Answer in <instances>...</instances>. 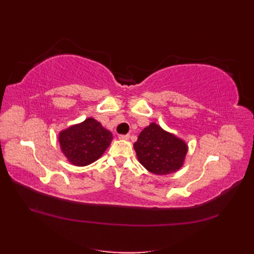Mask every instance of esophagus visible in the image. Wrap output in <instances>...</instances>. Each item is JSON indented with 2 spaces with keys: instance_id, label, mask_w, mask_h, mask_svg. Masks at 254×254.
I'll return each mask as SVG.
<instances>
[{
  "instance_id": "1",
  "label": "esophagus",
  "mask_w": 254,
  "mask_h": 254,
  "mask_svg": "<svg viewBox=\"0 0 254 254\" xmlns=\"http://www.w3.org/2000/svg\"><path fill=\"white\" fill-rule=\"evenodd\" d=\"M119 138H120V139H128V138H130V135H128V134H120V135H119Z\"/></svg>"
}]
</instances>
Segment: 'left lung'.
<instances>
[{"label":"left lung","mask_w":254,"mask_h":254,"mask_svg":"<svg viewBox=\"0 0 254 254\" xmlns=\"http://www.w3.org/2000/svg\"><path fill=\"white\" fill-rule=\"evenodd\" d=\"M138 161L155 175H169L181 168L188 152L187 144L174 134L150 123L134 143Z\"/></svg>","instance_id":"1"}]
</instances>
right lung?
Masks as SVG:
<instances>
[{"label": "right lung", "instance_id": "1", "mask_svg": "<svg viewBox=\"0 0 254 254\" xmlns=\"http://www.w3.org/2000/svg\"><path fill=\"white\" fill-rule=\"evenodd\" d=\"M111 141V132L93 118L66 128L59 136L63 154L75 166L94 163L105 153Z\"/></svg>", "mask_w": 254, "mask_h": 254}]
</instances>
